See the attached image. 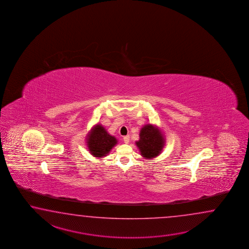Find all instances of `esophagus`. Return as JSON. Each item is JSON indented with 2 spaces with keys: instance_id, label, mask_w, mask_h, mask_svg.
<instances>
[{
  "instance_id": "1",
  "label": "esophagus",
  "mask_w": 249,
  "mask_h": 249,
  "mask_svg": "<svg viewBox=\"0 0 249 249\" xmlns=\"http://www.w3.org/2000/svg\"><path fill=\"white\" fill-rule=\"evenodd\" d=\"M123 140H124V143H129L130 142V136L129 135H126V136H124V137L123 138Z\"/></svg>"
}]
</instances>
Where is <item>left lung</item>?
<instances>
[{
    "label": "left lung",
    "instance_id": "8db88e82",
    "mask_svg": "<svg viewBox=\"0 0 249 249\" xmlns=\"http://www.w3.org/2000/svg\"><path fill=\"white\" fill-rule=\"evenodd\" d=\"M142 155L146 159L157 157L162 150L164 139L157 128L151 124L145 125L140 133V140L136 142Z\"/></svg>",
    "mask_w": 249,
    "mask_h": 249
}]
</instances>
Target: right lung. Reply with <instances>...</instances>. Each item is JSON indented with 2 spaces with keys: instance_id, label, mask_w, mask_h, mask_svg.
Listing matches in <instances>:
<instances>
[{
  "instance_id": "1",
  "label": "right lung",
  "mask_w": 249,
  "mask_h": 249,
  "mask_svg": "<svg viewBox=\"0 0 249 249\" xmlns=\"http://www.w3.org/2000/svg\"><path fill=\"white\" fill-rule=\"evenodd\" d=\"M88 148L93 156L101 158L106 156L117 144L116 138L109 135L101 125L97 126L88 137Z\"/></svg>"
}]
</instances>
